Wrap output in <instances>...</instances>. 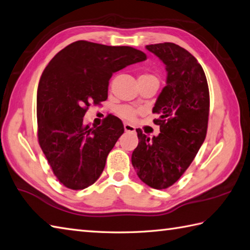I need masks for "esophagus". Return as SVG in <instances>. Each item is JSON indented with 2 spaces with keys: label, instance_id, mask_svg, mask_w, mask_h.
<instances>
[{
  "label": "esophagus",
  "instance_id": "obj_1",
  "mask_svg": "<svg viewBox=\"0 0 250 250\" xmlns=\"http://www.w3.org/2000/svg\"><path fill=\"white\" fill-rule=\"evenodd\" d=\"M124 126H125V132H134L135 131V128L132 125H130V124H128V122H125V124L124 125Z\"/></svg>",
  "mask_w": 250,
  "mask_h": 250
}]
</instances>
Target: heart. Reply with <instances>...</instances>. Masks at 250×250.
Instances as JSON below:
<instances>
[{"mask_svg": "<svg viewBox=\"0 0 250 250\" xmlns=\"http://www.w3.org/2000/svg\"><path fill=\"white\" fill-rule=\"evenodd\" d=\"M140 78H146V79H156L157 80V78H156L154 75H150V73H143V75H141ZM117 114L118 116H120L121 118L126 119V120H132L135 118L136 116V110L133 108V107L131 106H121L119 107L118 109H117Z\"/></svg>", "mask_w": 250, "mask_h": 250, "instance_id": "obj_1", "label": "heart"}]
</instances>
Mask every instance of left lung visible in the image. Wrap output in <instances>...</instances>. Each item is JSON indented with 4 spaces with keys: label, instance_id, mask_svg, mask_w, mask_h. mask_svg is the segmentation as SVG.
<instances>
[{
    "label": "left lung",
    "instance_id": "8db88e82",
    "mask_svg": "<svg viewBox=\"0 0 250 250\" xmlns=\"http://www.w3.org/2000/svg\"><path fill=\"white\" fill-rule=\"evenodd\" d=\"M168 71L167 85L153 108L159 118L160 133L149 138L136 129L139 145L132 165L148 187L165 189L182 177L206 139L209 117V89L203 67L192 54L177 44L146 45Z\"/></svg>",
    "mask_w": 250,
    "mask_h": 250
}]
</instances>
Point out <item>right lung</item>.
Masks as SVG:
<instances>
[{
  "label": "right lung",
  "mask_w": 250,
  "mask_h": 250,
  "mask_svg": "<svg viewBox=\"0 0 250 250\" xmlns=\"http://www.w3.org/2000/svg\"><path fill=\"white\" fill-rule=\"evenodd\" d=\"M145 60V53L131 46L81 40L62 48L45 67L37 95L38 140L63 187L83 189L100 178L125 128L112 115L96 128L83 124V117L91 104L107 100L112 73Z\"/></svg>",
  "instance_id": "right-lung-1"
}]
</instances>
